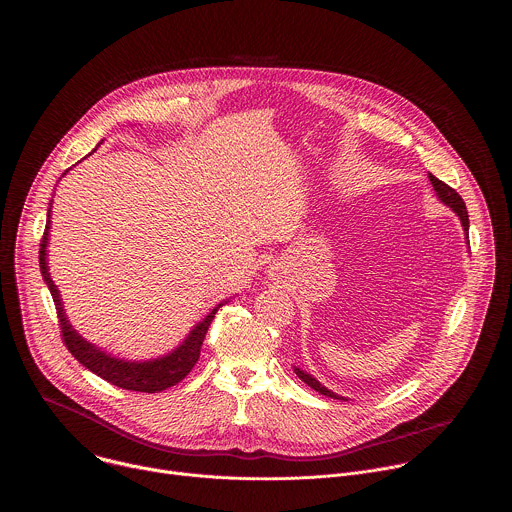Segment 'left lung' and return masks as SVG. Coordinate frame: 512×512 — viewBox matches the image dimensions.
<instances>
[{
    "label": "left lung",
    "instance_id": "left-lung-1",
    "mask_svg": "<svg viewBox=\"0 0 512 512\" xmlns=\"http://www.w3.org/2000/svg\"><path fill=\"white\" fill-rule=\"evenodd\" d=\"M428 177H430V181H432V187H434V191H436V195H438L439 201L443 203V205H447L459 220H461V224H463V230H465V238H469L467 236V230H469V215H467V209H465V203H463V199L459 197V193L455 191V189H451L449 185H445L443 181H439L438 177H434L432 173H428ZM295 370V374L307 384V386H311L313 390H317L319 394H323V396H329V398H335V400H347L345 396H339V394H335V392H331L329 388H325L319 380H315L311 374H307V372H303L301 368H293Z\"/></svg>",
    "mask_w": 512,
    "mask_h": 512
}]
</instances>
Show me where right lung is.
Segmentation results:
<instances>
[{"label":"right lung","mask_w":512,"mask_h":512,"mask_svg":"<svg viewBox=\"0 0 512 512\" xmlns=\"http://www.w3.org/2000/svg\"><path fill=\"white\" fill-rule=\"evenodd\" d=\"M49 228H51V209L47 213V226L43 232V240H41V248H39V266H41V276L49 288V292L53 295L55 307H57V317H59V325H61V333H63V341L67 345V349L73 353L74 359L82 366H86L88 370H92L96 376L112 382L114 386H120L124 390H134V392H161L165 388L175 386L177 382H181L195 363L199 361L201 355V347L207 335V329L211 325V321L215 319V313L220 307L226 303H219L203 321H199L193 331L185 337V341L173 349L171 353L151 359V361H124V359H116L104 351H100L98 347H94L92 343H88L86 339H82L73 325L69 323V317L65 315V307H63V299L61 293L57 290L51 274H49V266H47V244H49Z\"/></svg>","instance_id":"1"}]
</instances>
